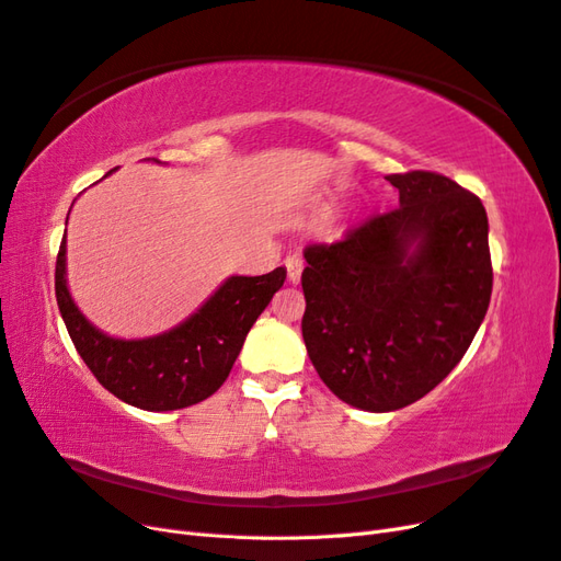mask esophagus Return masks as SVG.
Here are the masks:
<instances>
[{"mask_svg": "<svg viewBox=\"0 0 561 561\" xmlns=\"http://www.w3.org/2000/svg\"><path fill=\"white\" fill-rule=\"evenodd\" d=\"M285 266H287V278H290V283L297 285L301 280V271H304L301 254H290V257L285 260Z\"/></svg>", "mask_w": 561, "mask_h": 561, "instance_id": "obj_1", "label": "esophagus"}]
</instances>
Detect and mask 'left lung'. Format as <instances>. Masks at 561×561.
Instances as JSON below:
<instances>
[{
    "instance_id": "left-lung-1",
    "label": "left lung",
    "mask_w": 561,
    "mask_h": 561,
    "mask_svg": "<svg viewBox=\"0 0 561 561\" xmlns=\"http://www.w3.org/2000/svg\"><path fill=\"white\" fill-rule=\"evenodd\" d=\"M400 206L344 241L304 250L309 358L365 412L421 400L461 363L491 299L482 201L437 173L388 175Z\"/></svg>"
}]
</instances>
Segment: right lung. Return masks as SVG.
Returning <instances> with one entry per match:
<instances>
[{"label": "right lung", "mask_w": 561, "mask_h": 561, "mask_svg": "<svg viewBox=\"0 0 561 561\" xmlns=\"http://www.w3.org/2000/svg\"><path fill=\"white\" fill-rule=\"evenodd\" d=\"M285 274L278 266L264 276H229L180 325L140 339L112 336L95 328L72 299L65 231L56 299L81 360L112 396L145 412H173L210 398L227 381L250 328L283 287Z\"/></svg>", "instance_id": "right-lung-1"}]
</instances>
